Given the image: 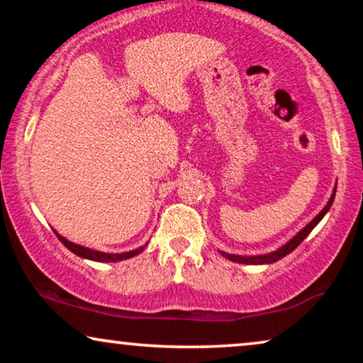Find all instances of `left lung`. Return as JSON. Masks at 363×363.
Instances as JSON below:
<instances>
[{"instance_id":"left-lung-1","label":"left lung","mask_w":363,"mask_h":363,"mask_svg":"<svg viewBox=\"0 0 363 363\" xmlns=\"http://www.w3.org/2000/svg\"><path fill=\"white\" fill-rule=\"evenodd\" d=\"M335 191H337V186L334 188V191H332V196L329 198V201H327V205L324 206V210H322L319 215H317L314 220H312L309 225L307 226H304L302 228V230L297 233V235L292 238V240H289L286 242L284 246H281L279 250H276V251H272V252H267V255H257V256H240V255H228V252H225V251H220L221 252V256H225L226 259H230V261H235V262H241V264H272V262H276V261H279V259H282V257L284 256H287L289 255V252H292L296 250L297 246L301 245L302 241L306 240L307 236H309V233L314 230V228L319 225V221L322 220V218L325 216V213L330 210V206H332V203H334V198H335Z\"/></svg>"}]
</instances>
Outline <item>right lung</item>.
<instances>
[{"label":"right lung","instance_id":"right-lung-1","mask_svg":"<svg viewBox=\"0 0 363 363\" xmlns=\"http://www.w3.org/2000/svg\"><path fill=\"white\" fill-rule=\"evenodd\" d=\"M59 238V241L62 242L64 246L67 247L69 251H72L74 255L84 257V259H91V261H97V262H117V261H122V259H128V257H133L137 255H140V252L145 250L147 245H143L140 247H137V250H132V251H127V252H102V251H96V250H91V247H86V246H81V245H76V242L72 241H67L66 238L59 235L57 231H54Z\"/></svg>","mask_w":363,"mask_h":363}]
</instances>
